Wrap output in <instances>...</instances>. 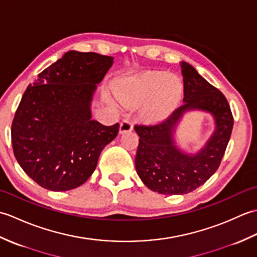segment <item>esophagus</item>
<instances>
[{
    "mask_svg": "<svg viewBox=\"0 0 257 257\" xmlns=\"http://www.w3.org/2000/svg\"><path fill=\"white\" fill-rule=\"evenodd\" d=\"M134 129V123L130 119H123L120 123V134L129 133Z\"/></svg>",
    "mask_w": 257,
    "mask_h": 257,
    "instance_id": "1",
    "label": "esophagus"
}]
</instances>
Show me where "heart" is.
Returning <instances> with one entry per match:
<instances>
[{
  "instance_id": "1",
  "label": "heart",
  "mask_w": 257,
  "mask_h": 257,
  "mask_svg": "<svg viewBox=\"0 0 257 257\" xmlns=\"http://www.w3.org/2000/svg\"><path fill=\"white\" fill-rule=\"evenodd\" d=\"M181 87L176 76L161 72L146 73L127 81L117 90V97L125 105L148 101L144 113L150 119H160L176 103Z\"/></svg>"
}]
</instances>
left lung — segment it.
<instances>
[{
  "label": "left lung",
  "instance_id": "obj_1",
  "mask_svg": "<svg viewBox=\"0 0 257 257\" xmlns=\"http://www.w3.org/2000/svg\"><path fill=\"white\" fill-rule=\"evenodd\" d=\"M183 76V105L156 124L135 125L139 136L136 170L150 190L166 195L192 192L206 182L219 168L231 138L233 116L222 92L185 62L180 63ZM210 113L216 128L196 154L180 150L174 140L178 123L189 111Z\"/></svg>",
  "mask_w": 257,
  "mask_h": 257
}]
</instances>
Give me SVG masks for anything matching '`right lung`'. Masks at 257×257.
Listing matches in <instances>:
<instances>
[{
  "mask_svg": "<svg viewBox=\"0 0 257 257\" xmlns=\"http://www.w3.org/2000/svg\"><path fill=\"white\" fill-rule=\"evenodd\" d=\"M112 63L111 56L69 51L38 74L22 96L11 129L13 151L42 188H78L117 137L119 123L108 127L91 119L97 85Z\"/></svg>",
  "mask_w": 257,
  "mask_h": 257,
  "instance_id": "add662e5",
  "label": "right lung"
}]
</instances>
